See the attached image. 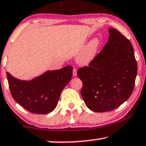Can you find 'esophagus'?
Wrapping results in <instances>:
<instances>
[{
    "mask_svg": "<svg viewBox=\"0 0 146 146\" xmlns=\"http://www.w3.org/2000/svg\"><path fill=\"white\" fill-rule=\"evenodd\" d=\"M77 75V70L75 69V68H74L73 70V77H76Z\"/></svg>",
    "mask_w": 146,
    "mask_h": 146,
    "instance_id": "obj_1",
    "label": "esophagus"
}]
</instances>
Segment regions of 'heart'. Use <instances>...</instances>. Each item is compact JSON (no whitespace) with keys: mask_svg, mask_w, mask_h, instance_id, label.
Returning <instances> with one entry per match:
<instances>
[{"mask_svg":"<svg viewBox=\"0 0 146 146\" xmlns=\"http://www.w3.org/2000/svg\"><path fill=\"white\" fill-rule=\"evenodd\" d=\"M100 44V40L98 38H93L89 40L77 55V63L81 66H87L92 63L98 55Z\"/></svg>","mask_w":146,"mask_h":146,"instance_id":"1","label":"heart"}]
</instances>
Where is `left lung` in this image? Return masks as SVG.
<instances>
[{
	"label": "left lung",
	"instance_id": "8db88e82",
	"mask_svg": "<svg viewBox=\"0 0 146 146\" xmlns=\"http://www.w3.org/2000/svg\"><path fill=\"white\" fill-rule=\"evenodd\" d=\"M108 41L77 76L83 82L81 95L89 110L106 112L127 101L133 92L137 67L133 46L116 29L109 28Z\"/></svg>",
	"mask_w": 146,
	"mask_h": 146
}]
</instances>
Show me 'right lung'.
<instances>
[{"mask_svg":"<svg viewBox=\"0 0 146 146\" xmlns=\"http://www.w3.org/2000/svg\"><path fill=\"white\" fill-rule=\"evenodd\" d=\"M72 74L71 65L46 71L28 81L15 78L7 72L10 91L15 102L29 111L37 114H46L55 110Z\"/></svg>","mask_w":146,"mask_h":146,"instance_id":"add662e5","label":"right lung"}]
</instances>
